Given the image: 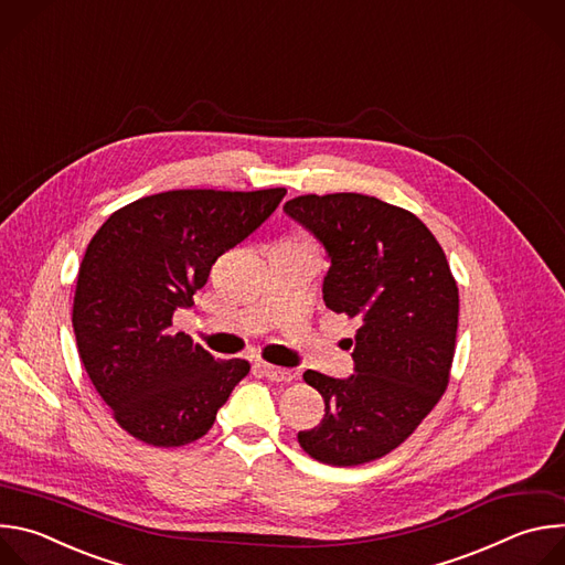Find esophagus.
<instances>
[{
  "label": "esophagus",
  "instance_id": "esophagus-1",
  "mask_svg": "<svg viewBox=\"0 0 565 565\" xmlns=\"http://www.w3.org/2000/svg\"><path fill=\"white\" fill-rule=\"evenodd\" d=\"M259 369L273 382H290L297 375L292 369H281V366H273V364H264V362L259 364Z\"/></svg>",
  "mask_w": 565,
  "mask_h": 565
}]
</instances>
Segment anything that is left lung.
Listing matches in <instances>:
<instances>
[{"label": "left lung", "mask_w": 565, "mask_h": 565, "mask_svg": "<svg viewBox=\"0 0 565 565\" xmlns=\"http://www.w3.org/2000/svg\"><path fill=\"white\" fill-rule=\"evenodd\" d=\"M284 212L329 253L327 306L360 321L351 377L303 373L327 414L297 440L324 465H364L405 443L443 397L456 351L458 286L436 236L409 210L340 192L290 199Z\"/></svg>", "instance_id": "obj_1"}]
</instances>
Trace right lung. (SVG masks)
Wrapping results in <instances>:
<instances>
[{
  "mask_svg": "<svg viewBox=\"0 0 565 565\" xmlns=\"http://www.w3.org/2000/svg\"><path fill=\"white\" fill-rule=\"evenodd\" d=\"M286 190H172L116 210L89 241L73 297L77 353L116 423L153 447L210 431L246 360H214L172 317L212 264L253 234Z\"/></svg>",
  "mask_w": 565,
  "mask_h": 565,
  "instance_id": "add662e5",
  "label": "right lung"
}]
</instances>
